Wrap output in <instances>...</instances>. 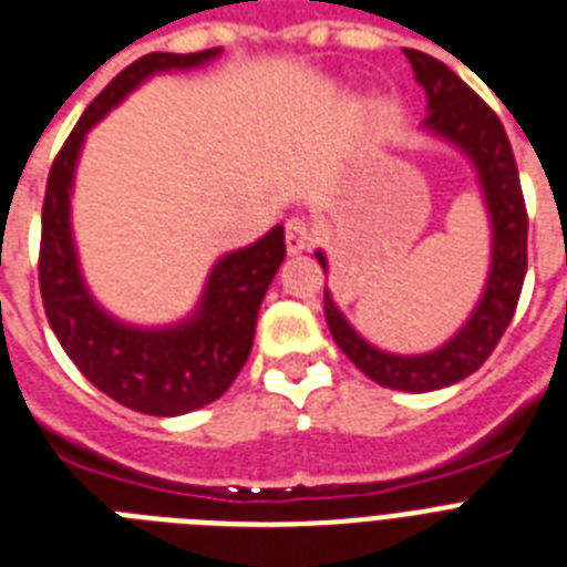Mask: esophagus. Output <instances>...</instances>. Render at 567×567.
<instances>
[{"mask_svg":"<svg viewBox=\"0 0 567 567\" xmlns=\"http://www.w3.org/2000/svg\"><path fill=\"white\" fill-rule=\"evenodd\" d=\"M315 241H317V233L306 218L288 220V227H285V244H288V252H291V256L311 250Z\"/></svg>","mask_w":567,"mask_h":567,"instance_id":"1","label":"esophagus"}]
</instances>
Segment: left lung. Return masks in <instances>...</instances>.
Listing matches in <instances>:
<instances>
[{
	"label": "left lung",
	"mask_w": 567,
	"mask_h": 567,
	"mask_svg": "<svg viewBox=\"0 0 567 567\" xmlns=\"http://www.w3.org/2000/svg\"><path fill=\"white\" fill-rule=\"evenodd\" d=\"M404 58L411 60L416 84L425 90L427 99L422 131L454 145L477 174L492 229L489 276L475 311L460 326L457 334L434 352H422V355H393L372 347L340 315L329 288L323 293V311L334 343L363 375H370L381 388L431 393L472 375L507 331L527 274V209H524L513 148L501 118L445 63L416 49H404ZM315 256L323 274H329L326 252L317 250Z\"/></svg>",
	"instance_id": "obj_1"
}]
</instances>
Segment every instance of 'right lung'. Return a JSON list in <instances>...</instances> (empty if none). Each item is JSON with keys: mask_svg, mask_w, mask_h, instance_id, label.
Masks as SVG:
<instances>
[{"mask_svg": "<svg viewBox=\"0 0 567 567\" xmlns=\"http://www.w3.org/2000/svg\"><path fill=\"white\" fill-rule=\"evenodd\" d=\"M218 54L220 49L154 52L118 72L69 133L45 183L40 293L49 326L86 381L124 408L148 416L197 411L236 381L250 358L261 299L285 261V227H274L250 247L220 256L209 270L200 302L186 320L145 329L122 323L92 299L72 238V183L86 133L110 110L151 75L204 66Z\"/></svg>", "mask_w": 567, "mask_h": 567, "instance_id": "add662e5", "label": "right lung"}]
</instances>
